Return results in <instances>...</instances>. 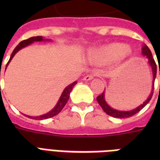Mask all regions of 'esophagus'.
<instances>
[{"instance_id":"obj_1","label":"esophagus","mask_w":160,"mask_h":160,"mask_svg":"<svg viewBox=\"0 0 160 160\" xmlns=\"http://www.w3.org/2000/svg\"><path fill=\"white\" fill-rule=\"evenodd\" d=\"M94 78L92 75H85V77L83 78V80L84 81H89V80H91Z\"/></svg>"}]
</instances>
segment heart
I'll list each match as a JSON object with an SVG mask.
<instances>
[{
    "label": "heart",
    "instance_id": "1",
    "mask_svg": "<svg viewBox=\"0 0 160 160\" xmlns=\"http://www.w3.org/2000/svg\"><path fill=\"white\" fill-rule=\"evenodd\" d=\"M133 51L129 46L119 42H113L91 48L88 51L87 57L90 63L95 65L114 64L124 65L131 60Z\"/></svg>",
    "mask_w": 160,
    "mask_h": 160
}]
</instances>
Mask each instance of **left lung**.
<instances>
[{"label": "left lung", "mask_w": 160, "mask_h": 160, "mask_svg": "<svg viewBox=\"0 0 160 160\" xmlns=\"http://www.w3.org/2000/svg\"><path fill=\"white\" fill-rule=\"evenodd\" d=\"M142 55L146 56L148 58V63L149 64V65L151 66L152 72H153V85H152V90L149 95L148 96L146 100H144V102L142 103L141 105H139V106L135 108V109H132V110H128V111H124V110H118V109H113L111 107L109 106L107 102L105 101V90H104V92L101 94L100 95H99L97 97V101L98 103L100 104V105L101 106V108L103 109V110L107 114H109L110 116L114 117V118H129V117H131L133 115H134L135 114H137L138 112H139L143 108H144L145 105L149 102V100H151L152 95H153V91H154V80L156 78V73H157V66L156 63L154 61V60L153 59V55H152L151 51L149 49V47L146 46V45H144L143 47H142ZM159 75H160V70H159ZM160 87V85H159Z\"/></svg>", "instance_id": "obj_1"}]
</instances>
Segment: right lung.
Here are the masks:
<instances>
[{
	"label": "right lung",
	"instance_id": "obj_1",
	"mask_svg": "<svg viewBox=\"0 0 160 160\" xmlns=\"http://www.w3.org/2000/svg\"><path fill=\"white\" fill-rule=\"evenodd\" d=\"M51 41L50 39H44L43 36H34V37H31V38L27 39V40L22 41L21 42L19 43V45L16 46V48L14 49L13 52H12L11 57H10V60H9V61L7 62V64H6V67L8 66L9 63L11 62V60H12V58L14 57V55H16V54L22 48L26 47V46H28L29 45H31V44H32L33 42H35V41ZM76 84H77V82L75 81V82H73L72 84H70V85H68L67 87L65 88V90H63L62 94H61L60 99H59V100H58L57 104H56L53 109H51V111H49L48 113H46V114H42V115H40V116H30V115H26V114H25V115L28 117V118H30V119H40V120H41V119H49V118H51V117H53L55 116V115H56V114H58L60 111H61V110H62L64 106L66 105V103H67L68 100H69V98H70V92H71V90H72V89L74 88V86H75Z\"/></svg>",
	"mask_w": 160,
	"mask_h": 160
}]
</instances>
